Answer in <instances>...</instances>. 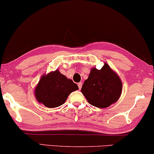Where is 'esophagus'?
Instances as JSON below:
<instances>
[{
  "label": "esophagus",
  "mask_w": 154,
  "mask_h": 154,
  "mask_svg": "<svg viewBox=\"0 0 154 154\" xmlns=\"http://www.w3.org/2000/svg\"><path fill=\"white\" fill-rule=\"evenodd\" d=\"M82 85H83V83H81V82H80V83H78V86H79V88L81 90V88H82Z\"/></svg>",
  "instance_id": "esophagus-1"
}]
</instances>
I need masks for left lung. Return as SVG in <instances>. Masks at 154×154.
<instances>
[{
    "instance_id": "obj_1",
    "label": "left lung",
    "mask_w": 154,
    "mask_h": 154,
    "mask_svg": "<svg viewBox=\"0 0 154 154\" xmlns=\"http://www.w3.org/2000/svg\"><path fill=\"white\" fill-rule=\"evenodd\" d=\"M122 91L121 79L106 63L101 69L95 67L91 70L81 88L88 102L99 108H105L116 103Z\"/></svg>"
}]
</instances>
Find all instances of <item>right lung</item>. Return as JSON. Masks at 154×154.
Listing matches in <instances>:
<instances>
[{"label":"right lung","instance_id":"add662e5","mask_svg":"<svg viewBox=\"0 0 154 154\" xmlns=\"http://www.w3.org/2000/svg\"><path fill=\"white\" fill-rule=\"evenodd\" d=\"M79 89L72 80L67 79L59 70L43 75L35 90V95L39 103L49 108L63 105L70 93Z\"/></svg>","mask_w":154,"mask_h":154}]
</instances>
